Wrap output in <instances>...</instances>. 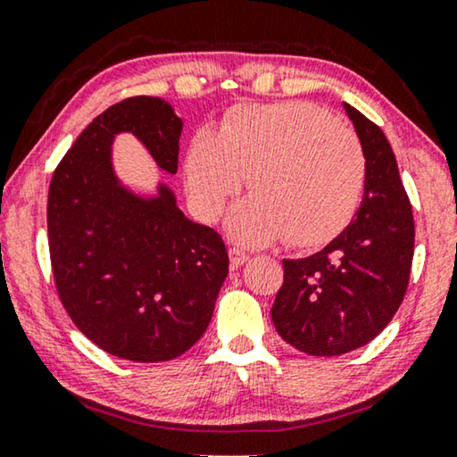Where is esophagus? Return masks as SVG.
Masks as SVG:
<instances>
[{
	"mask_svg": "<svg viewBox=\"0 0 457 457\" xmlns=\"http://www.w3.org/2000/svg\"><path fill=\"white\" fill-rule=\"evenodd\" d=\"M228 258H230V270H239V268L249 260V255L239 247H230Z\"/></svg>",
	"mask_w": 457,
	"mask_h": 457,
	"instance_id": "esophagus-1",
	"label": "esophagus"
}]
</instances>
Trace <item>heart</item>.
Here are the masks:
<instances>
[{"label":"heart","mask_w":457,"mask_h":457,"mask_svg":"<svg viewBox=\"0 0 457 457\" xmlns=\"http://www.w3.org/2000/svg\"><path fill=\"white\" fill-rule=\"evenodd\" d=\"M247 177L252 197L227 228L266 245L287 235L314 247L347 227L366 183V154L353 130L305 102L243 105L214 135L199 133L185 160L187 191L204 220H216Z\"/></svg>","instance_id":"b5f03b06"}]
</instances>
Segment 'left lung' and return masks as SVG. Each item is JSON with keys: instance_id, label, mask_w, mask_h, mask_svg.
I'll use <instances>...</instances> for the list:
<instances>
[{"instance_id": "obj_1", "label": "left lung", "mask_w": 457, "mask_h": 457, "mask_svg": "<svg viewBox=\"0 0 457 457\" xmlns=\"http://www.w3.org/2000/svg\"><path fill=\"white\" fill-rule=\"evenodd\" d=\"M366 154L364 199L327 247L283 260L270 310L277 333L299 352L333 358L370 343L395 316L414 258V218L395 154L377 124L343 104Z\"/></svg>"}]
</instances>
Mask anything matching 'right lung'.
<instances>
[{"label":"right lung","mask_w":457,"mask_h":457,"mask_svg":"<svg viewBox=\"0 0 457 457\" xmlns=\"http://www.w3.org/2000/svg\"><path fill=\"white\" fill-rule=\"evenodd\" d=\"M183 118L141 96L99 114L49 185L55 287L87 339L129 361H168L202 339L228 274L214 230L180 212L172 187L133 189L118 177L114 141L133 135L155 166L177 174Z\"/></svg>","instance_id":"1"}]
</instances>
